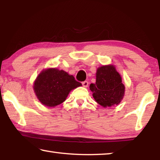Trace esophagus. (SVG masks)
I'll return each mask as SVG.
<instances>
[{"instance_id":"esophagus-1","label":"esophagus","mask_w":160,"mask_h":160,"mask_svg":"<svg viewBox=\"0 0 160 160\" xmlns=\"http://www.w3.org/2000/svg\"><path fill=\"white\" fill-rule=\"evenodd\" d=\"M82 86L84 87V88H88V85H89V83H88V81H84V82H82Z\"/></svg>"}]
</instances>
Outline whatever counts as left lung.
Listing matches in <instances>:
<instances>
[{
  "instance_id": "left-lung-1",
  "label": "left lung",
  "mask_w": 160,
  "mask_h": 160,
  "mask_svg": "<svg viewBox=\"0 0 160 160\" xmlns=\"http://www.w3.org/2000/svg\"><path fill=\"white\" fill-rule=\"evenodd\" d=\"M90 90L94 100L104 108L120 104L125 94L122 78L112 64L97 69L96 83L90 84Z\"/></svg>"
}]
</instances>
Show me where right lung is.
Masks as SVG:
<instances>
[{
	"label": "right lung",
	"instance_id": "1",
	"mask_svg": "<svg viewBox=\"0 0 160 160\" xmlns=\"http://www.w3.org/2000/svg\"><path fill=\"white\" fill-rule=\"evenodd\" d=\"M82 86L73 75L56 68L44 69L34 80L33 88L43 105L54 107L66 101L70 92Z\"/></svg>",
	"mask_w": 160,
	"mask_h": 160
}]
</instances>
